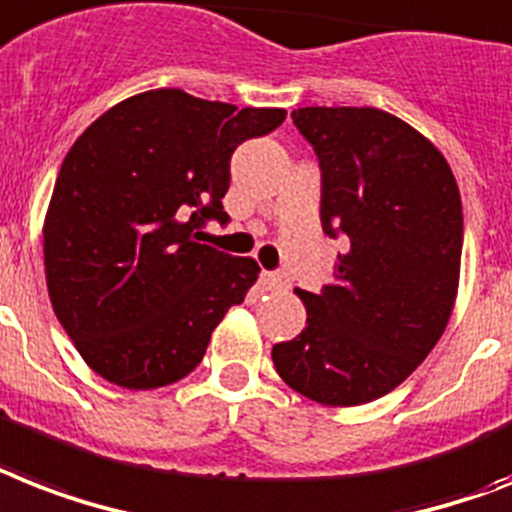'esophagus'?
<instances>
[{
    "label": "esophagus",
    "mask_w": 512,
    "mask_h": 512,
    "mask_svg": "<svg viewBox=\"0 0 512 512\" xmlns=\"http://www.w3.org/2000/svg\"><path fill=\"white\" fill-rule=\"evenodd\" d=\"M260 284H263L265 292H284L286 286H289V278L281 276V273H268V270H263Z\"/></svg>",
    "instance_id": "1"
}]
</instances>
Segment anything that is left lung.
Here are the masks:
<instances>
[{
  "mask_svg": "<svg viewBox=\"0 0 512 512\" xmlns=\"http://www.w3.org/2000/svg\"><path fill=\"white\" fill-rule=\"evenodd\" d=\"M323 170L321 223L350 247L321 294L297 289L307 326L273 344L294 392L365 405L400 386L450 323L460 284L463 205L444 155L376 107L292 112Z\"/></svg>",
  "mask_w": 512,
  "mask_h": 512,
  "instance_id": "1",
  "label": "left lung"
}]
</instances>
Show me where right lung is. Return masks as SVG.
Segmentation results:
<instances>
[{
    "label": "right lung",
    "mask_w": 512,
    "mask_h": 512,
    "mask_svg": "<svg viewBox=\"0 0 512 512\" xmlns=\"http://www.w3.org/2000/svg\"><path fill=\"white\" fill-rule=\"evenodd\" d=\"M284 118L281 107L152 89L78 136L44 218V273L54 315L91 371L147 392L202 363L260 265L199 244V228L228 220L220 199L234 149Z\"/></svg>",
    "instance_id": "add662e5"
}]
</instances>
